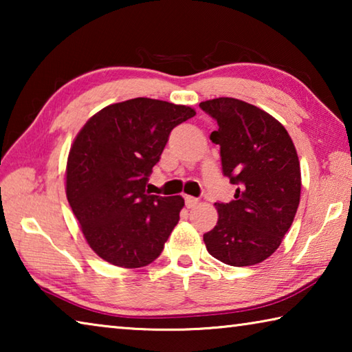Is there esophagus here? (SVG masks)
Wrapping results in <instances>:
<instances>
[{
	"instance_id": "34e87169",
	"label": "esophagus",
	"mask_w": 352,
	"mask_h": 352,
	"mask_svg": "<svg viewBox=\"0 0 352 352\" xmlns=\"http://www.w3.org/2000/svg\"><path fill=\"white\" fill-rule=\"evenodd\" d=\"M184 204H186L188 208H194L199 205V200L192 197V195H184Z\"/></svg>"
}]
</instances>
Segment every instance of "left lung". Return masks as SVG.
Instances as JSON below:
<instances>
[{
	"mask_svg": "<svg viewBox=\"0 0 352 352\" xmlns=\"http://www.w3.org/2000/svg\"><path fill=\"white\" fill-rule=\"evenodd\" d=\"M217 121L223 175L237 184L234 200L214 204L217 225L204 234L208 253L234 267L259 264L276 252L300 205L301 170L294 141L278 119L243 100L200 102Z\"/></svg>",
	"mask_w": 352,
	"mask_h": 352,
	"instance_id": "1",
	"label": "left lung"
}]
</instances>
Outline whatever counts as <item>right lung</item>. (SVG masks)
<instances>
[{
  "label": "right lung",
  "mask_w": 352,
  "mask_h": 352,
  "mask_svg": "<svg viewBox=\"0 0 352 352\" xmlns=\"http://www.w3.org/2000/svg\"><path fill=\"white\" fill-rule=\"evenodd\" d=\"M195 115L186 105L135 98L88 119L71 144L67 199L88 245L124 269L162 254L184 206L182 195L146 190L170 130Z\"/></svg>",
  "instance_id": "right-lung-1"
}]
</instances>
